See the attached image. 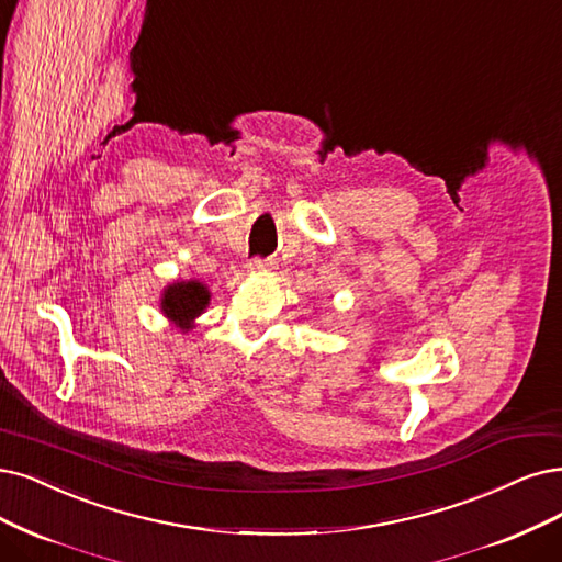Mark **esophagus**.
I'll use <instances>...</instances> for the list:
<instances>
[{
  "instance_id": "obj_1",
  "label": "esophagus",
  "mask_w": 562,
  "mask_h": 562,
  "mask_svg": "<svg viewBox=\"0 0 562 562\" xmlns=\"http://www.w3.org/2000/svg\"><path fill=\"white\" fill-rule=\"evenodd\" d=\"M273 261L270 259H252L249 261V270H255V273H266V270H273Z\"/></svg>"
}]
</instances>
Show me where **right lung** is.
<instances>
[{
	"mask_svg": "<svg viewBox=\"0 0 562 562\" xmlns=\"http://www.w3.org/2000/svg\"><path fill=\"white\" fill-rule=\"evenodd\" d=\"M207 303H211V292H207L203 282L176 280L164 289L159 307L164 317H169V322H173L182 330H190L194 326V319L207 307Z\"/></svg>",
	"mask_w": 562,
	"mask_h": 562,
	"instance_id": "obj_1",
	"label": "right lung"
}]
</instances>
